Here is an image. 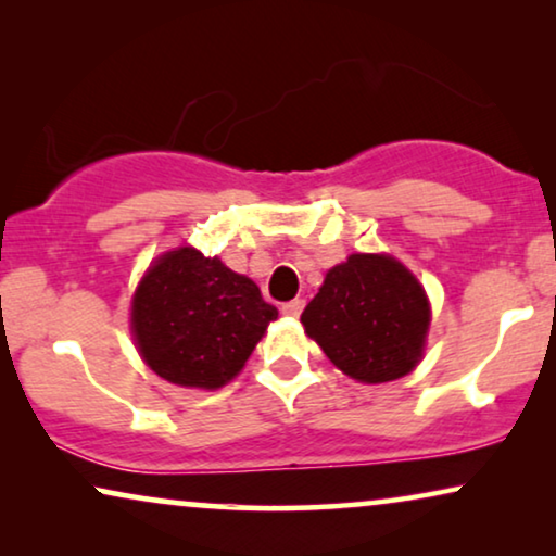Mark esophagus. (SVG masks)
<instances>
[{"instance_id":"34e87169","label":"esophagus","mask_w":556,"mask_h":556,"mask_svg":"<svg viewBox=\"0 0 556 556\" xmlns=\"http://www.w3.org/2000/svg\"><path fill=\"white\" fill-rule=\"evenodd\" d=\"M303 306H306V301L303 299H293V301H288V303H283V314L286 316H291V318H295V316H301V311H303Z\"/></svg>"}]
</instances>
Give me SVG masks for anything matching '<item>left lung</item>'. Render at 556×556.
Here are the masks:
<instances>
[{"label": "left lung", "instance_id": "left-lung-1", "mask_svg": "<svg viewBox=\"0 0 556 556\" xmlns=\"http://www.w3.org/2000/svg\"><path fill=\"white\" fill-rule=\"evenodd\" d=\"M301 324L344 375L379 384L405 377L420 362L430 306L405 265L390 255L356 253L326 273Z\"/></svg>", "mask_w": 556, "mask_h": 556}]
</instances>
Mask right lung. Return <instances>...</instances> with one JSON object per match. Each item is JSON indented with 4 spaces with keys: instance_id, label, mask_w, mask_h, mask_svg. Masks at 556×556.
I'll use <instances>...</instances> for the list:
<instances>
[{
    "instance_id": "1",
    "label": "right lung",
    "mask_w": 556,
    "mask_h": 556,
    "mask_svg": "<svg viewBox=\"0 0 556 556\" xmlns=\"http://www.w3.org/2000/svg\"><path fill=\"white\" fill-rule=\"evenodd\" d=\"M276 318L253 280L194 248L159 257L131 306L143 362L166 382L200 390L230 382Z\"/></svg>"
}]
</instances>
